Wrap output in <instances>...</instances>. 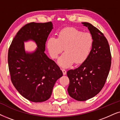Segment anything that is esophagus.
Returning a JSON list of instances; mask_svg holds the SVG:
<instances>
[{"mask_svg": "<svg viewBox=\"0 0 120 120\" xmlns=\"http://www.w3.org/2000/svg\"><path fill=\"white\" fill-rule=\"evenodd\" d=\"M62 71H63V73L64 75H66V71L65 70L63 69V70H62Z\"/></svg>", "mask_w": 120, "mask_h": 120, "instance_id": "34e87169", "label": "esophagus"}]
</instances>
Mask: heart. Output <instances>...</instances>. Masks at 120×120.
<instances>
[{
	"mask_svg": "<svg viewBox=\"0 0 120 120\" xmlns=\"http://www.w3.org/2000/svg\"><path fill=\"white\" fill-rule=\"evenodd\" d=\"M92 36L89 33H82L74 28L64 29L58 38L51 36L47 41V49L50 56L56 59L64 50L65 52L58 59L61 68H68L76 64H81L90 55L93 47Z\"/></svg>",
	"mask_w": 120,
	"mask_h": 120,
	"instance_id": "b5f03b06",
	"label": "heart"
}]
</instances>
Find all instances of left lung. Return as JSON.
Masks as SVG:
<instances>
[{"label":"left lung","instance_id":"obj_1","mask_svg":"<svg viewBox=\"0 0 120 120\" xmlns=\"http://www.w3.org/2000/svg\"><path fill=\"white\" fill-rule=\"evenodd\" d=\"M87 27L94 40L93 47L88 58L67 75L70 80L68 91L78 101H86L98 94L104 87L111 64L110 46L104 34L92 24L82 22Z\"/></svg>","mask_w":120,"mask_h":120}]
</instances>
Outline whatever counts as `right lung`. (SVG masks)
I'll return each mask as SVG.
<instances>
[{"instance_id":"add662e5","label":"right lung","mask_w":120,"mask_h":120,"mask_svg":"<svg viewBox=\"0 0 120 120\" xmlns=\"http://www.w3.org/2000/svg\"><path fill=\"white\" fill-rule=\"evenodd\" d=\"M53 29L51 22H30L19 30L8 51V66L13 85L24 98L34 102L50 98L56 81L63 72L44 52L45 44ZM33 41L37 48L25 51L24 42Z\"/></svg>"}]
</instances>
